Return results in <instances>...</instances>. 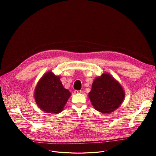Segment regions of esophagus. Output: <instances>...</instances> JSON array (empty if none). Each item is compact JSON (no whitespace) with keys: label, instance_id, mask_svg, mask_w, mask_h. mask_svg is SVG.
Wrapping results in <instances>:
<instances>
[{"label":"esophagus","instance_id":"obj_1","mask_svg":"<svg viewBox=\"0 0 156 156\" xmlns=\"http://www.w3.org/2000/svg\"><path fill=\"white\" fill-rule=\"evenodd\" d=\"M75 94H82L83 91L82 90H75Z\"/></svg>","mask_w":156,"mask_h":156}]
</instances>
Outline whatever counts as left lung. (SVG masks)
I'll list each match as a JSON object with an SVG mask.
<instances>
[{"label": "left lung", "instance_id": "1", "mask_svg": "<svg viewBox=\"0 0 156 156\" xmlns=\"http://www.w3.org/2000/svg\"><path fill=\"white\" fill-rule=\"evenodd\" d=\"M88 97L95 110L109 114L119 108L124 101L125 92L119 81L105 73L95 78Z\"/></svg>", "mask_w": 156, "mask_h": 156}]
</instances>
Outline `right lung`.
Instances as JSON below:
<instances>
[{
  "label": "right lung",
  "mask_w": 156,
  "mask_h": 156,
  "mask_svg": "<svg viewBox=\"0 0 156 156\" xmlns=\"http://www.w3.org/2000/svg\"><path fill=\"white\" fill-rule=\"evenodd\" d=\"M71 95L68 90L64 88L60 76L51 71L47 72L39 80L34 92L38 108L50 114L62 112Z\"/></svg>",
  "instance_id": "add662e5"
}]
</instances>
